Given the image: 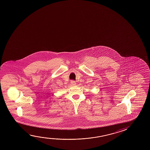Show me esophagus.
<instances>
[{
    "label": "esophagus",
    "mask_w": 150,
    "mask_h": 150,
    "mask_svg": "<svg viewBox=\"0 0 150 150\" xmlns=\"http://www.w3.org/2000/svg\"><path fill=\"white\" fill-rule=\"evenodd\" d=\"M71 85L73 86H75L76 85V83L75 81H71Z\"/></svg>",
    "instance_id": "34e87169"
}]
</instances>
